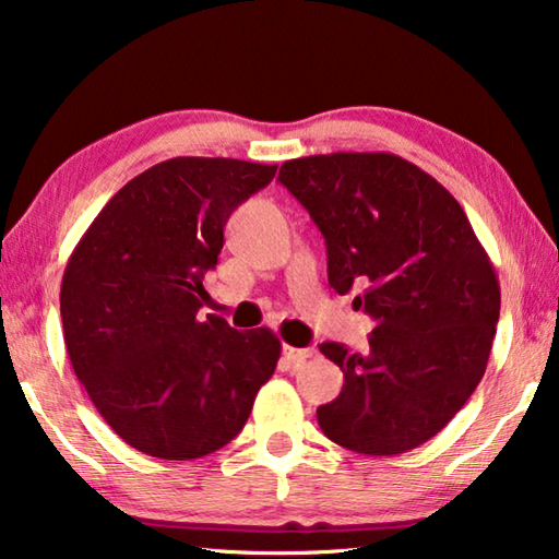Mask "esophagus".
<instances>
[{"mask_svg":"<svg viewBox=\"0 0 559 559\" xmlns=\"http://www.w3.org/2000/svg\"><path fill=\"white\" fill-rule=\"evenodd\" d=\"M313 355H316L313 347H290V345L283 347V359H286V362L293 367L306 365Z\"/></svg>","mask_w":559,"mask_h":559,"instance_id":"1","label":"esophagus"}]
</instances>
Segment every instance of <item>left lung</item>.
I'll return each instance as SVG.
<instances>
[{
    "label": "left lung",
    "mask_w": 559,
    "mask_h": 559,
    "mask_svg": "<svg viewBox=\"0 0 559 559\" xmlns=\"http://www.w3.org/2000/svg\"><path fill=\"white\" fill-rule=\"evenodd\" d=\"M281 185L325 236L328 281L372 318L365 355L323 343L343 370L318 406L330 441L367 456L412 451L447 427L486 372L500 286L447 187L392 153L288 159Z\"/></svg>",
    "instance_id": "obj_1"
}]
</instances>
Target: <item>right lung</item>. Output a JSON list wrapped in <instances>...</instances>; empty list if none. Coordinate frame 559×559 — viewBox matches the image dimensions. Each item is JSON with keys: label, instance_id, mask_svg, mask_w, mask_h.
Masks as SVG:
<instances>
[{"label": "right lung", "instance_id": "obj_1", "mask_svg": "<svg viewBox=\"0 0 559 559\" xmlns=\"http://www.w3.org/2000/svg\"><path fill=\"white\" fill-rule=\"evenodd\" d=\"M278 165L173 157L110 197L75 243L61 281L73 372L108 427L155 459L226 447L271 380L281 340L200 318L231 212Z\"/></svg>", "mask_w": 559, "mask_h": 559}]
</instances>
